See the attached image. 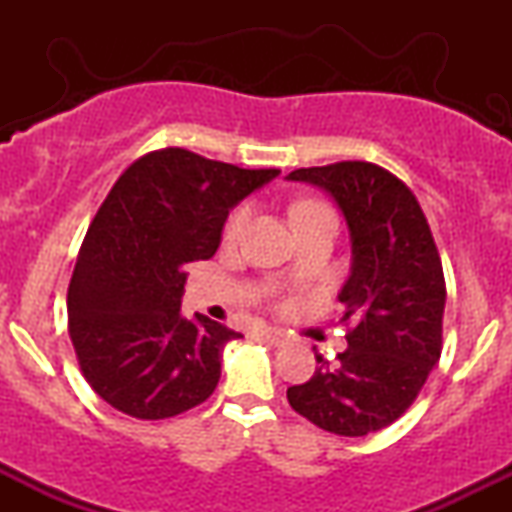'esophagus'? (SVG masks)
<instances>
[{"label":"esophagus","mask_w":512,"mask_h":512,"mask_svg":"<svg viewBox=\"0 0 512 512\" xmlns=\"http://www.w3.org/2000/svg\"><path fill=\"white\" fill-rule=\"evenodd\" d=\"M257 337H260L262 342H267V344H272V346H284L286 342H289L284 332L272 330V327H267V330H262L260 334H257Z\"/></svg>","instance_id":"1"}]
</instances>
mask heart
<instances>
[{
  "instance_id": "heart-1",
  "label": "heart",
  "mask_w": 512,
  "mask_h": 512,
  "mask_svg": "<svg viewBox=\"0 0 512 512\" xmlns=\"http://www.w3.org/2000/svg\"><path fill=\"white\" fill-rule=\"evenodd\" d=\"M322 214H332V209L322 202H301L293 207V221H296L298 226ZM250 219H252V207L250 204H240V207L228 216L226 228H223V240H226V243H238V240L245 236V231H248Z\"/></svg>"
}]
</instances>
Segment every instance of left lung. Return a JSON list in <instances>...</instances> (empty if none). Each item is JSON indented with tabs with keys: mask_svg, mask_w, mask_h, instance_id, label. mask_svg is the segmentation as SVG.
<instances>
[{
	"mask_svg": "<svg viewBox=\"0 0 512 512\" xmlns=\"http://www.w3.org/2000/svg\"><path fill=\"white\" fill-rule=\"evenodd\" d=\"M286 180L330 192L351 236V274L339 291L349 349L286 390L310 424L368 436L411 407L443 351L445 279L414 192L368 161L298 168Z\"/></svg>",
	"mask_w": 512,
	"mask_h": 512,
	"instance_id": "left-lung-1",
	"label": "left lung"
}]
</instances>
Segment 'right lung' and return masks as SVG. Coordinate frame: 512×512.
<instances>
[{"label":"right lung","mask_w":512,"mask_h":512,"mask_svg":"<svg viewBox=\"0 0 512 512\" xmlns=\"http://www.w3.org/2000/svg\"><path fill=\"white\" fill-rule=\"evenodd\" d=\"M276 175L178 146L120 175L88 226L67 293L79 368L110 407L158 421L216 390L223 346L243 334L180 315L185 269L214 257L228 211Z\"/></svg>","instance_id":"obj_1"}]
</instances>
